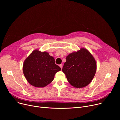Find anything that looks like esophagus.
<instances>
[{
    "label": "esophagus",
    "mask_w": 120,
    "mask_h": 120,
    "mask_svg": "<svg viewBox=\"0 0 120 120\" xmlns=\"http://www.w3.org/2000/svg\"><path fill=\"white\" fill-rule=\"evenodd\" d=\"M59 66H60V67L61 68V69H62V68H63V65H62V64H60V65H59Z\"/></svg>",
    "instance_id": "obj_1"
}]
</instances>
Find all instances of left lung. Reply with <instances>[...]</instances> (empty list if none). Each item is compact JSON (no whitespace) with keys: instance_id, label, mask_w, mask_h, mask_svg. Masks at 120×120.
I'll return each instance as SVG.
<instances>
[{"instance_id":"1","label":"left lung","mask_w":120,"mask_h":120,"mask_svg":"<svg viewBox=\"0 0 120 120\" xmlns=\"http://www.w3.org/2000/svg\"><path fill=\"white\" fill-rule=\"evenodd\" d=\"M96 69L95 58L87 49L82 48L67 56L62 71L72 86L82 88L90 84Z\"/></svg>"}]
</instances>
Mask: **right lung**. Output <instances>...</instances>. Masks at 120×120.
<instances>
[{"mask_svg":"<svg viewBox=\"0 0 120 120\" xmlns=\"http://www.w3.org/2000/svg\"><path fill=\"white\" fill-rule=\"evenodd\" d=\"M61 69L55 64L52 56L46 52L35 49L25 60L23 71L31 86L44 87L53 80L55 73Z\"/></svg>","mask_w":120,"mask_h":120,"instance_id":"1","label":"right lung"}]
</instances>
